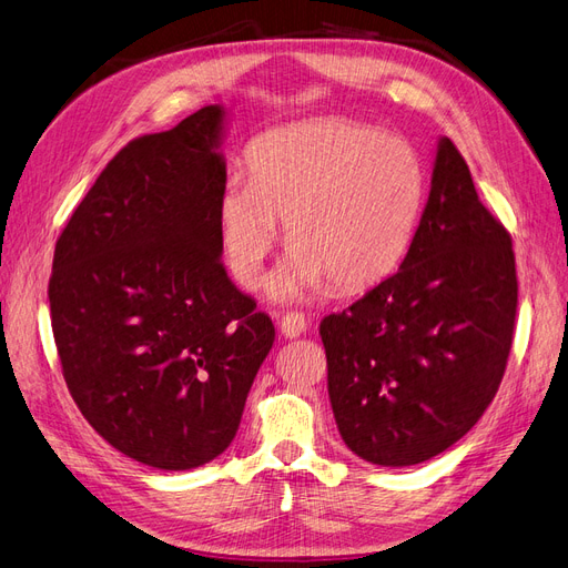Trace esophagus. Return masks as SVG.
I'll return each mask as SVG.
<instances>
[{
    "label": "esophagus",
    "instance_id": "obj_1",
    "mask_svg": "<svg viewBox=\"0 0 568 568\" xmlns=\"http://www.w3.org/2000/svg\"><path fill=\"white\" fill-rule=\"evenodd\" d=\"M278 327H281V335L287 339L300 337L306 331V318L302 314H297V311H287V314L281 316Z\"/></svg>",
    "mask_w": 568,
    "mask_h": 568
}]
</instances>
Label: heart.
<instances>
[{
    "mask_svg": "<svg viewBox=\"0 0 568 568\" xmlns=\"http://www.w3.org/2000/svg\"><path fill=\"white\" fill-rule=\"evenodd\" d=\"M425 203V168L413 143L377 126L323 118L278 126L247 149V176L216 197V233L231 276L260 287L278 243L292 250L273 281L278 300L335 285L356 292L406 257Z\"/></svg>",
    "mask_w": 568,
    "mask_h": 568,
    "instance_id": "heart-1",
    "label": "heart"
}]
</instances>
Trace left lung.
I'll use <instances>...</instances> for the list:
<instances>
[{
	"label": "left lung",
	"mask_w": 568,
	"mask_h": 568,
	"mask_svg": "<svg viewBox=\"0 0 568 568\" xmlns=\"http://www.w3.org/2000/svg\"><path fill=\"white\" fill-rule=\"evenodd\" d=\"M515 316L511 237L442 136L406 260L321 323L346 448L365 463L410 467L460 442L500 387Z\"/></svg>",
	"instance_id": "left-lung-1"
}]
</instances>
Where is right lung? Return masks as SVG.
Instances as JSON below:
<instances>
[{"mask_svg": "<svg viewBox=\"0 0 568 568\" xmlns=\"http://www.w3.org/2000/svg\"><path fill=\"white\" fill-rule=\"evenodd\" d=\"M229 111L126 143L53 252L49 304L68 389L108 444L155 469L222 455L276 331L222 266Z\"/></svg>", "mask_w": 568, "mask_h": 568, "instance_id": "add662e5", "label": "right lung"}]
</instances>
